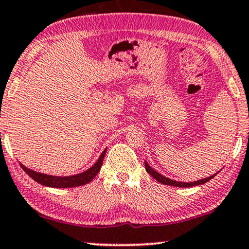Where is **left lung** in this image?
Listing matches in <instances>:
<instances>
[{"label":"left lung","mask_w":249,"mask_h":249,"mask_svg":"<svg viewBox=\"0 0 249 249\" xmlns=\"http://www.w3.org/2000/svg\"><path fill=\"white\" fill-rule=\"evenodd\" d=\"M145 167H146V170H147V173L149 175H152L153 178L157 179L158 182H160V183L162 184H167V185H173V187H178V188H189V187H194V185H199V184H204L206 182L210 181L211 178H213L215 175H217L218 173L213 174V175L209 176V178H202V179H198V181H194V182H179V181H174L172 178H166V176L161 175V174H159L157 170H154L152 168L151 166L147 163V161H145Z\"/></svg>","instance_id":"left-lung-1"}]
</instances>
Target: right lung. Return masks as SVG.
Returning <instances> with one entry per match:
<instances>
[{
    "instance_id": "right-lung-1",
    "label": "right lung",
    "mask_w": 249,
    "mask_h": 249,
    "mask_svg": "<svg viewBox=\"0 0 249 249\" xmlns=\"http://www.w3.org/2000/svg\"><path fill=\"white\" fill-rule=\"evenodd\" d=\"M107 148L102 152V154L98 158V160L92 164L89 169L85 170V172L75 174V175L71 176H55V175H47V174L38 173L35 170L28 168L24 164L19 162L20 167H22L24 172H25L31 178H34L36 182L40 183L45 187L51 188H73V187H80V185L87 184L91 182L97 173L101 170L102 163H103L104 155H106Z\"/></svg>"
}]
</instances>
